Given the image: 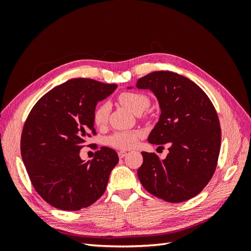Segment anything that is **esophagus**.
Returning <instances> with one entry per match:
<instances>
[{
	"instance_id": "obj_1",
	"label": "esophagus",
	"mask_w": 251,
	"mask_h": 251,
	"mask_svg": "<svg viewBox=\"0 0 251 251\" xmlns=\"http://www.w3.org/2000/svg\"><path fill=\"white\" fill-rule=\"evenodd\" d=\"M118 156H119V158H124V157H126V151H120L119 153H118Z\"/></svg>"
}]
</instances>
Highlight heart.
<instances>
[{"label":"heart","mask_w":251,"mask_h":251,"mask_svg":"<svg viewBox=\"0 0 251 251\" xmlns=\"http://www.w3.org/2000/svg\"><path fill=\"white\" fill-rule=\"evenodd\" d=\"M119 102L126 109L135 114H140L146 110L150 100L147 95L138 92H123L118 96ZM110 107L108 103H101L94 111L93 120L96 126H102L108 121ZM141 137L138 131H120L114 133L108 138V143L111 147L119 150H128L134 148Z\"/></svg>","instance_id":"heart-1"}]
</instances>
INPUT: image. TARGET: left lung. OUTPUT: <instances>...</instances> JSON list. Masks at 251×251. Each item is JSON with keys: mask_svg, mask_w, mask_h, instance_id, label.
I'll return each instance as SVG.
<instances>
[{"mask_svg": "<svg viewBox=\"0 0 251 251\" xmlns=\"http://www.w3.org/2000/svg\"><path fill=\"white\" fill-rule=\"evenodd\" d=\"M136 87L151 91L161 111L148 141L158 148L170 146L165 159L142 151L137 172L141 184L166 202L194 198L217 168L221 127L214 104L194 81L171 71L151 72L139 78Z\"/></svg>", "mask_w": 251, "mask_h": 251, "instance_id": "8db88e82", "label": "left lung"}]
</instances>
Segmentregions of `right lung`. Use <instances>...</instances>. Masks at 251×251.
<instances>
[{
	"label": "right lung",
	"mask_w": 251,
	"mask_h": 251,
	"mask_svg": "<svg viewBox=\"0 0 251 251\" xmlns=\"http://www.w3.org/2000/svg\"><path fill=\"white\" fill-rule=\"evenodd\" d=\"M116 88L90 78L70 79L50 90L30 111L22 132V159L35 191L52 206L79 210L103 195L117 153L102 147L86 162L79 151L90 133L95 134L97 102Z\"/></svg>",
	"instance_id": "1"
}]
</instances>
